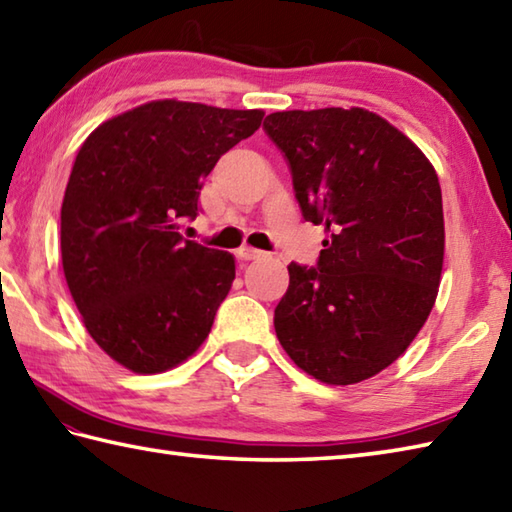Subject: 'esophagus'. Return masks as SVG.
Listing matches in <instances>:
<instances>
[{
  "mask_svg": "<svg viewBox=\"0 0 512 512\" xmlns=\"http://www.w3.org/2000/svg\"><path fill=\"white\" fill-rule=\"evenodd\" d=\"M237 257L239 259H259V257H264V250H257V248H250V246H242V248H237Z\"/></svg>",
  "mask_w": 512,
  "mask_h": 512,
  "instance_id": "esophagus-1",
  "label": "esophagus"
}]
</instances>
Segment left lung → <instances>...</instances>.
I'll return each mask as SVG.
<instances>
[{
    "mask_svg": "<svg viewBox=\"0 0 512 512\" xmlns=\"http://www.w3.org/2000/svg\"><path fill=\"white\" fill-rule=\"evenodd\" d=\"M264 130L286 157L304 219L328 233L317 266H288L277 339L319 382H364L404 353L433 310L444 264L437 173L364 108L284 110Z\"/></svg>",
    "mask_w": 512,
    "mask_h": 512,
    "instance_id": "1",
    "label": "left lung"
}]
</instances>
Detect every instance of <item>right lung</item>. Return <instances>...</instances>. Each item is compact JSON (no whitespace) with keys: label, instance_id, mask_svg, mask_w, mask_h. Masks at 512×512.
Masks as SVG:
<instances>
[{"label":"right lung","instance_id":"1","mask_svg":"<svg viewBox=\"0 0 512 512\" xmlns=\"http://www.w3.org/2000/svg\"><path fill=\"white\" fill-rule=\"evenodd\" d=\"M262 110L159 99L108 119L79 148L62 204V264L97 346L139 375L204 344L235 257L184 239L202 179Z\"/></svg>","mask_w":512,"mask_h":512}]
</instances>
